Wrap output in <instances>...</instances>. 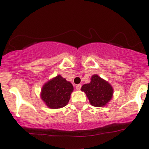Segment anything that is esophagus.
Here are the masks:
<instances>
[{
    "instance_id": "1",
    "label": "esophagus",
    "mask_w": 149,
    "mask_h": 149,
    "mask_svg": "<svg viewBox=\"0 0 149 149\" xmlns=\"http://www.w3.org/2000/svg\"><path fill=\"white\" fill-rule=\"evenodd\" d=\"M81 88V84H77V85L76 86V88L77 90H80Z\"/></svg>"
}]
</instances>
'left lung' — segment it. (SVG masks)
<instances>
[{
	"mask_svg": "<svg viewBox=\"0 0 149 149\" xmlns=\"http://www.w3.org/2000/svg\"><path fill=\"white\" fill-rule=\"evenodd\" d=\"M81 91L86 94L90 104L97 107L107 104L113 95L112 86L97 74L91 76L89 84L82 86Z\"/></svg>",
	"mask_w": 149,
	"mask_h": 149,
	"instance_id": "left-lung-1",
	"label": "left lung"
}]
</instances>
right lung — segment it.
Returning a JSON list of instances; mask_svg holds the SVG:
<instances>
[{
	"label": "right lung",
	"instance_id": "obj_1",
	"mask_svg": "<svg viewBox=\"0 0 149 149\" xmlns=\"http://www.w3.org/2000/svg\"><path fill=\"white\" fill-rule=\"evenodd\" d=\"M73 91L71 83L58 75L44 84L41 99L50 109H59L67 104Z\"/></svg>",
	"mask_w": 149,
	"mask_h": 149
}]
</instances>
